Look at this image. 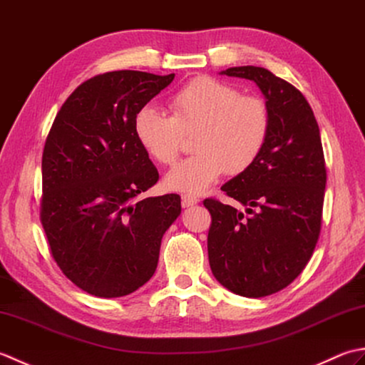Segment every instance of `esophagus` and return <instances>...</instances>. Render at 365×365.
I'll use <instances>...</instances> for the list:
<instances>
[{"instance_id":"1","label":"esophagus","mask_w":365,"mask_h":365,"mask_svg":"<svg viewBox=\"0 0 365 365\" xmlns=\"http://www.w3.org/2000/svg\"><path fill=\"white\" fill-rule=\"evenodd\" d=\"M199 202V197L191 196V195H183L182 196V205L183 207H192Z\"/></svg>"}]
</instances>
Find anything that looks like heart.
Returning a JSON list of instances; mask_svg holds the SVG:
<instances>
[{"label":"heart","instance_id":"heart-1","mask_svg":"<svg viewBox=\"0 0 365 365\" xmlns=\"http://www.w3.org/2000/svg\"><path fill=\"white\" fill-rule=\"evenodd\" d=\"M173 115L158 108H139L133 131L143 149L161 165H173L182 150L183 135L197 131L195 157L169 170L165 187L200 195L226 173L242 174L263 152L269 136L271 114L267 102L242 96L230 84L199 76L170 98Z\"/></svg>","mask_w":365,"mask_h":365}]
</instances>
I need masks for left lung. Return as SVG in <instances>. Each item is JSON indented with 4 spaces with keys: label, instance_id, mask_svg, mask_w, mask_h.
Listing matches in <instances>:
<instances>
[{
    "label": "left lung",
    "instance_id": "1",
    "mask_svg": "<svg viewBox=\"0 0 365 365\" xmlns=\"http://www.w3.org/2000/svg\"><path fill=\"white\" fill-rule=\"evenodd\" d=\"M221 75L257 84L271 128L257 161L221 187L246 213L204 200L212 215L208 262L227 290L262 298L299 276L319 240L327 187L320 130L304 96L267 68L230 67Z\"/></svg>",
    "mask_w": 365,
    "mask_h": 365
}]
</instances>
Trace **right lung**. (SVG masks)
Segmentation results:
<instances>
[{"label": "right lung", "instance_id": "obj_1", "mask_svg": "<svg viewBox=\"0 0 365 365\" xmlns=\"http://www.w3.org/2000/svg\"><path fill=\"white\" fill-rule=\"evenodd\" d=\"M174 76L118 71L84 81L45 141V235L63 273L94 297H125L149 281L161 238L182 212L178 195L138 199L158 170L133 131L139 108Z\"/></svg>", "mask_w": 365, "mask_h": 365}]
</instances>
